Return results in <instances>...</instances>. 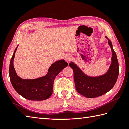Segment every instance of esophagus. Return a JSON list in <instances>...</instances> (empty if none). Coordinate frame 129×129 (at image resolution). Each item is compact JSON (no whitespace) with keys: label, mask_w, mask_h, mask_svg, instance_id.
Returning a JSON list of instances; mask_svg holds the SVG:
<instances>
[{"label":"esophagus","mask_w":129,"mask_h":129,"mask_svg":"<svg viewBox=\"0 0 129 129\" xmlns=\"http://www.w3.org/2000/svg\"><path fill=\"white\" fill-rule=\"evenodd\" d=\"M72 57L71 56L67 55V56H66V57H65V60H66L67 61H70V60H72Z\"/></svg>","instance_id":"obj_1"}]
</instances>
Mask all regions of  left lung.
<instances>
[{
	"instance_id": "obj_1",
	"label": "left lung",
	"mask_w": 129,
	"mask_h": 129,
	"mask_svg": "<svg viewBox=\"0 0 129 129\" xmlns=\"http://www.w3.org/2000/svg\"><path fill=\"white\" fill-rule=\"evenodd\" d=\"M108 43L112 51L111 64L106 74L96 77L89 76L82 72L77 65L71 62L69 66L74 71V79L76 90L79 94L86 98H92L102 96L113 88L118 78L119 63L111 41L108 38Z\"/></svg>"
}]
</instances>
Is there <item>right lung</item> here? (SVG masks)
Wrapping results in <instances>:
<instances>
[{
    "label": "right lung",
    "instance_id": "obj_1",
    "mask_svg": "<svg viewBox=\"0 0 129 129\" xmlns=\"http://www.w3.org/2000/svg\"><path fill=\"white\" fill-rule=\"evenodd\" d=\"M18 45L14 52L9 65L10 80L14 89L19 95L30 100L47 99L53 93V84L58 74L68 66L64 60H60L52 64L45 76L35 79H23L16 74L13 60Z\"/></svg>",
    "mask_w": 129,
    "mask_h": 129
}]
</instances>
